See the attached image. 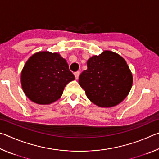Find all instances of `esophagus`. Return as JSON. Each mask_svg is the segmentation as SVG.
Returning <instances> with one entry per match:
<instances>
[{
	"label": "esophagus",
	"mask_w": 159,
	"mask_h": 159,
	"mask_svg": "<svg viewBox=\"0 0 159 159\" xmlns=\"http://www.w3.org/2000/svg\"><path fill=\"white\" fill-rule=\"evenodd\" d=\"M80 71H76L74 73V76H75V78H76V79H78L79 78V76H80Z\"/></svg>",
	"instance_id": "esophagus-1"
}]
</instances>
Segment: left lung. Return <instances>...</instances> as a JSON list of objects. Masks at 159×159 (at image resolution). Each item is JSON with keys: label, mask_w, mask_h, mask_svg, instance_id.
Instances as JSON below:
<instances>
[{"label": "left lung", "mask_w": 159, "mask_h": 159, "mask_svg": "<svg viewBox=\"0 0 159 159\" xmlns=\"http://www.w3.org/2000/svg\"><path fill=\"white\" fill-rule=\"evenodd\" d=\"M87 66V70L80 74L79 83L93 103L100 107H111L128 96L133 75L121 56L105 50L90 57Z\"/></svg>", "instance_id": "1"}]
</instances>
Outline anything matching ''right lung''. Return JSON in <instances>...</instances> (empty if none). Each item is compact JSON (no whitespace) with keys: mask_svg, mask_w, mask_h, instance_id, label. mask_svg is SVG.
<instances>
[{"mask_svg":"<svg viewBox=\"0 0 159 159\" xmlns=\"http://www.w3.org/2000/svg\"><path fill=\"white\" fill-rule=\"evenodd\" d=\"M74 79L66 60L60 54L48 51L34 54L21 74L24 93L30 100L39 104L57 101L67 83Z\"/></svg>","mask_w":159,"mask_h":159,"instance_id":"obj_1","label":"right lung"}]
</instances>
